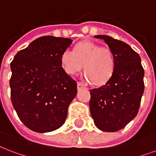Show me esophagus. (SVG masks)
<instances>
[{"instance_id":"34e87169","label":"esophagus","mask_w":156,"mask_h":156,"mask_svg":"<svg viewBox=\"0 0 156 156\" xmlns=\"http://www.w3.org/2000/svg\"><path fill=\"white\" fill-rule=\"evenodd\" d=\"M77 87H78V89L84 88V87H84V85H83V83H80V82H78V83H77Z\"/></svg>"}]
</instances>
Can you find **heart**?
<instances>
[{"instance_id": "1", "label": "heart", "mask_w": 156, "mask_h": 156, "mask_svg": "<svg viewBox=\"0 0 156 156\" xmlns=\"http://www.w3.org/2000/svg\"><path fill=\"white\" fill-rule=\"evenodd\" d=\"M63 69L68 74L73 75L82 69L84 78L96 85H103L109 82L115 73V57L108 47H101L92 41L78 43L74 51L65 50L60 57Z\"/></svg>"}]
</instances>
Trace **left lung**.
<instances>
[{
	"label": "left lung",
	"instance_id": "obj_1",
	"mask_svg": "<svg viewBox=\"0 0 156 156\" xmlns=\"http://www.w3.org/2000/svg\"><path fill=\"white\" fill-rule=\"evenodd\" d=\"M103 39L115 55V73L105 85L90 90L91 115L100 130L116 132L136 117L144 92V69L141 58L130 46L110 36Z\"/></svg>",
	"mask_w": 156,
	"mask_h": 156
}]
</instances>
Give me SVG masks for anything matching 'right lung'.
I'll return each instance as SVG.
<instances>
[{
	"label": "right lung",
	"instance_id": "obj_1",
	"mask_svg": "<svg viewBox=\"0 0 156 156\" xmlns=\"http://www.w3.org/2000/svg\"><path fill=\"white\" fill-rule=\"evenodd\" d=\"M72 40L44 36L15 55L9 80L13 106L24 125L36 133L56 130L65 123L77 83L60 62Z\"/></svg>",
	"mask_w": 156,
	"mask_h": 156
}]
</instances>
